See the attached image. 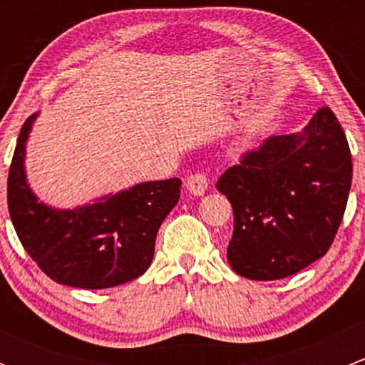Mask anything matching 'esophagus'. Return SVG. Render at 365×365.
Here are the masks:
<instances>
[{
    "mask_svg": "<svg viewBox=\"0 0 365 365\" xmlns=\"http://www.w3.org/2000/svg\"><path fill=\"white\" fill-rule=\"evenodd\" d=\"M185 187L192 196H201L208 190V178L203 173H192V175L187 176Z\"/></svg>",
    "mask_w": 365,
    "mask_h": 365,
    "instance_id": "esophagus-1",
    "label": "esophagus"
}]
</instances>
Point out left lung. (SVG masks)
Segmentation results:
<instances>
[{
  "label": "left lung",
  "instance_id": "obj_1",
  "mask_svg": "<svg viewBox=\"0 0 365 365\" xmlns=\"http://www.w3.org/2000/svg\"><path fill=\"white\" fill-rule=\"evenodd\" d=\"M353 162L329 106L300 134L272 135L217 180L233 208L227 261L238 275L275 281L325 256L348 203Z\"/></svg>",
  "mask_w": 365,
  "mask_h": 365
}]
</instances>
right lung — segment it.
Here are the masks:
<instances>
[{
	"label": "right lung",
	"instance_id": "obj_1",
	"mask_svg": "<svg viewBox=\"0 0 365 365\" xmlns=\"http://www.w3.org/2000/svg\"><path fill=\"white\" fill-rule=\"evenodd\" d=\"M35 116L21 128L6 187L10 219L26 252L58 284L104 289L138 279L152 263L182 180L139 183L83 208H49L36 201L24 176V145Z\"/></svg>",
	"mask_w": 365,
	"mask_h": 365
}]
</instances>
